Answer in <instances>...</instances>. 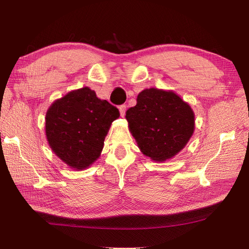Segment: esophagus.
Here are the masks:
<instances>
[{"label":"esophagus","instance_id":"34e87169","mask_svg":"<svg viewBox=\"0 0 249 249\" xmlns=\"http://www.w3.org/2000/svg\"><path fill=\"white\" fill-rule=\"evenodd\" d=\"M119 112H120V116H124V114H125V110H126V107H125V105H122V106H119Z\"/></svg>","mask_w":249,"mask_h":249}]
</instances>
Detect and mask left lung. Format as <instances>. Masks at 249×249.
Here are the masks:
<instances>
[{"label":"left lung","mask_w":249,"mask_h":249,"mask_svg":"<svg viewBox=\"0 0 249 249\" xmlns=\"http://www.w3.org/2000/svg\"><path fill=\"white\" fill-rule=\"evenodd\" d=\"M129 130L141 153L155 162L177 156L192 137L194 112L171 90L144 89L125 113Z\"/></svg>","instance_id":"obj_1"}]
</instances>
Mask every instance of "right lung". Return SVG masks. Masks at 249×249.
<instances>
[{
  "mask_svg": "<svg viewBox=\"0 0 249 249\" xmlns=\"http://www.w3.org/2000/svg\"><path fill=\"white\" fill-rule=\"evenodd\" d=\"M119 111L94 90L83 87L56 100L46 114V136L53 152L74 170L93 164Z\"/></svg>",
  "mask_w": 249,
  "mask_h": 249,
  "instance_id": "right-lung-1",
  "label": "right lung"
}]
</instances>
